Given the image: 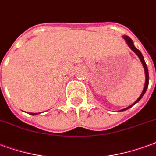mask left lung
<instances>
[{"mask_svg":"<svg viewBox=\"0 0 156 156\" xmlns=\"http://www.w3.org/2000/svg\"><path fill=\"white\" fill-rule=\"evenodd\" d=\"M123 38L125 40H126V41L127 42V44H128V45L129 46V48L132 50L133 51L135 52L137 55L139 56V58H140V61H141L142 65H143V66H144V69H145V87H144V90H143V91H142L141 95H140V96L139 97L138 99H137V101H136L134 104L132 105H130V106H129V107L126 108V109H123V110H121V111H126V110H127V109H129V108H130L131 106H133L134 105L136 104V103H137V102L140 100V99L142 98V96L144 95V94L145 93V91H146V90H147V88H148V85H149V72H148V68H147V66H146V64H145V60H144V57H143V55H142L141 52L139 51L138 49H136V47H135V45H134V44H133V41L132 40L129 38V36H124Z\"/></svg>","mask_w":156,"mask_h":156,"instance_id":"1","label":"left lung"}]
</instances>
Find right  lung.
I'll use <instances>...</instances> for the list:
<instances>
[{"mask_svg":"<svg viewBox=\"0 0 156 156\" xmlns=\"http://www.w3.org/2000/svg\"><path fill=\"white\" fill-rule=\"evenodd\" d=\"M30 115H36V113H30Z\"/></svg>","mask_w":156,"mask_h":156,"instance_id":"obj_1","label":"right lung"}]
</instances>
